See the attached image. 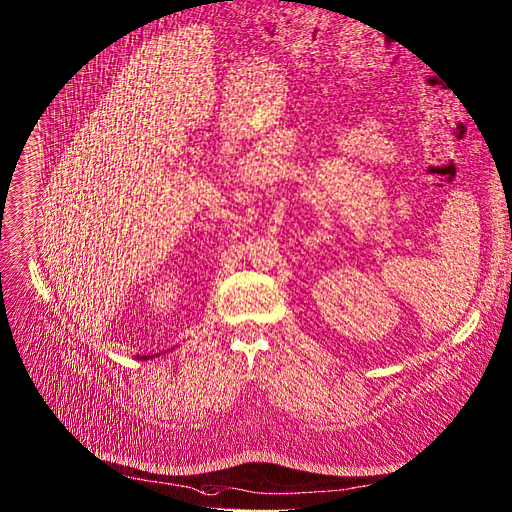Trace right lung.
Returning <instances> with one entry per match:
<instances>
[{"mask_svg":"<svg viewBox=\"0 0 512 512\" xmlns=\"http://www.w3.org/2000/svg\"><path fill=\"white\" fill-rule=\"evenodd\" d=\"M156 356H160V354H156ZM152 356H138V360H150Z\"/></svg>","mask_w":512,"mask_h":512,"instance_id":"right-lung-1","label":"right lung"}]
</instances>
